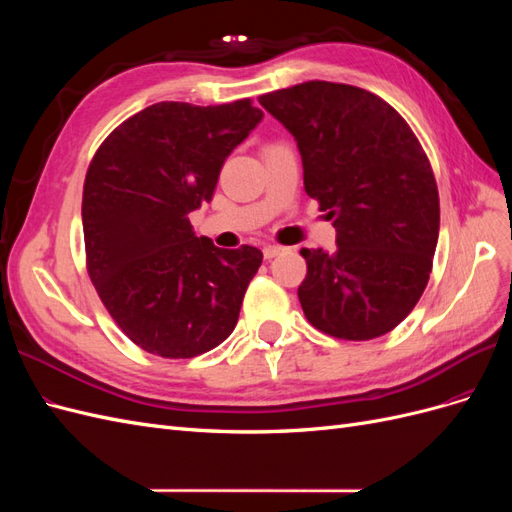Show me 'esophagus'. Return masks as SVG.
Wrapping results in <instances>:
<instances>
[{"label": "esophagus", "mask_w": 512, "mask_h": 512, "mask_svg": "<svg viewBox=\"0 0 512 512\" xmlns=\"http://www.w3.org/2000/svg\"><path fill=\"white\" fill-rule=\"evenodd\" d=\"M282 252H284V247H280V245H265V247H262V254H265L267 260L275 258L277 254H282Z\"/></svg>", "instance_id": "34e87169"}]
</instances>
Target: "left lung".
<instances>
[{
  "label": "left lung",
  "instance_id": "left-lung-1",
  "mask_svg": "<svg viewBox=\"0 0 512 512\" xmlns=\"http://www.w3.org/2000/svg\"><path fill=\"white\" fill-rule=\"evenodd\" d=\"M258 102L294 136L305 192L337 232L333 252L301 250L307 320L354 342L393 331L421 299L440 232L421 143L391 104L352 85L309 81Z\"/></svg>",
  "mask_w": 512,
  "mask_h": 512
}]
</instances>
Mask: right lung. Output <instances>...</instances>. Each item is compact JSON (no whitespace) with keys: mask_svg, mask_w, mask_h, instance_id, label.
I'll return each instance as SVG.
<instances>
[{"mask_svg":"<svg viewBox=\"0 0 512 512\" xmlns=\"http://www.w3.org/2000/svg\"><path fill=\"white\" fill-rule=\"evenodd\" d=\"M262 117L250 100L158 102L123 121L89 164L87 271L117 327L151 354L190 359L235 331L262 252L196 237L190 213Z\"/></svg>","mask_w":512,"mask_h":512,"instance_id":"1","label":"right lung"}]
</instances>
